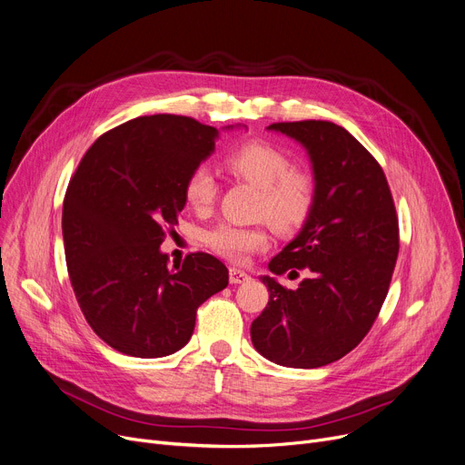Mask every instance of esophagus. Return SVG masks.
<instances>
[{
	"instance_id": "obj_1",
	"label": "esophagus",
	"mask_w": 465,
	"mask_h": 465,
	"mask_svg": "<svg viewBox=\"0 0 465 465\" xmlns=\"http://www.w3.org/2000/svg\"><path fill=\"white\" fill-rule=\"evenodd\" d=\"M249 279H251L249 273H245L242 270H237V267H230V282H232V284L247 282Z\"/></svg>"
}]
</instances>
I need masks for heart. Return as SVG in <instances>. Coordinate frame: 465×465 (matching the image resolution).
Listing matches in <instances>:
<instances>
[{
	"mask_svg": "<svg viewBox=\"0 0 465 465\" xmlns=\"http://www.w3.org/2000/svg\"><path fill=\"white\" fill-rule=\"evenodd\" d=\"M224 165L242 181L254 184L262 198L258 214L279 233H294L305 226L316 203V183L302 169H292L290 156L275 144L251 139L232 149ZM218 183L205 165L195 167L184 183V202L195 213H207L216 202ZM207 247L232 262H247L251 254L270 247L263 226L220 224L207 232Z\"/></svg>",
	"mask_w": 465,
	"mask_h": 465,
	"instance_id": "heart-1",
	"label": "heart"
}]
</instances>
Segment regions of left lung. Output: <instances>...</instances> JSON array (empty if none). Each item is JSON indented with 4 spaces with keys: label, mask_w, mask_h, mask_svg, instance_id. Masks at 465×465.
<instances>
[{
    "label": "left lung",
    "mask_w": 465,
    "mask_h": 465,
    "mask_svg": "<svg viewBox=\"0 0 465 465\" xmlns=\"http://www.w3.org/2000/svg\"><path fill=\"white\" fill-rule=\"evenodd\" d=\"M312 162L316 203L300 235L270 262L307 279L288 290L262 277L270 302L251 326L254 349L286 368H322L368 335L400 252V224L384 171L345 128L328 120L275 122Z\"/></svg>",
    "instance_id": "left-lung-1"
}]
</instances>
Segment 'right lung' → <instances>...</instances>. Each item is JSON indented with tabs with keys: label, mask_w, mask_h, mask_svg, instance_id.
<instances>
[{
	"label": "right lung",
	"mask_w": 465,
	"mask_h": 465,
	"mask_svg": "<svg viewBox=\"0 0 465 465\" xmlns=\"http://www.w3.org/2000/svg\"><path fill=\"white\" fill-rule=\"evenodd\" d=\"M216 135L190 116H139L97 137L67 184L69 281L90 328L122 354L177 352L198 307L228 286L226 265L207 252L173 267L160 252L184 209V183Z\"/></svg>",
	"instance_id": "add662e5"
}]
</instances>
